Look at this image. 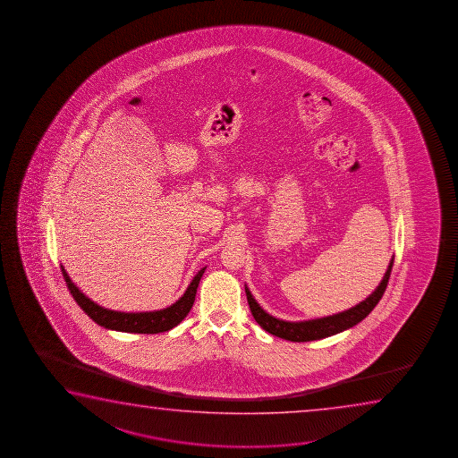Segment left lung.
I'll use <instances>...</instances> for the list:
<instances>
[{
	"label": "left lung",
	"instance_id": "left-lung-1",
	"mask_svg": "<svg viewBox=\"0 0 458 458\" xmlns=\"http://www.w3.org/2000/svg\"><path fill=\"white\" fill-rule=\"evenodd\" d=\"M393 264H394V257L391 258L388 269L385 272L380 284L363 301H360L358 305L349 308L345 311L326 316V318H319V319L301 320V322L276 319L259 307V303L255 301L250 289L247 286H245V294H247V301H249L253 318L259 326L263 327L266 332H269L270 335L278 336V338L286 339V341H294V343L316 341V339L328 338V336H333L336 333L349 330L352 327L357 326L358 322H361L376 308L377 303L380 301L383 294H385Z\"/></svg>",
	"mask_w": 458,
	"mask_h": 458
}]
</instances>
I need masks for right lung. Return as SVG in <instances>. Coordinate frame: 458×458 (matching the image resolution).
Instances as JSON below:
<instances>
[{
  "instance_id": "right-lung-1",
  "label": "right lung",
  "mask_w": 458,
  "mask_h": 458,
  "mask_svg": "<svg viewBox=\"0 0 458 458\" xmlns=\"http://www.w3.org/2000/svg\"><path fill=\"white\" fill-rule=\"evenodd\" d=\"M61 269H63L64 280L69 286L70 294L73 295V299L81 307L82 311L98 326L105 327L107 330H115V332L144 333V335L150 333L151 335V333L169 332L188 316L191 308L194 305L201 276L207 267L197 272L192 282L189 283L184 294L175 303L157 311H140V313H123V311H114V310L100 307L98 303L90 301L88 295L82 294L75 283L70 280L69 274L65 272L64 266H61Z\"/></svg>"
}]
</instances>
